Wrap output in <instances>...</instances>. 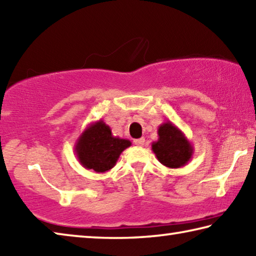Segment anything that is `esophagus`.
I'll return each mask as SVG.
<instances>
[{
	"label": "esophagus",
	"mask_w": 256,
	"mask_h": 256,
	"mask_svg": "<svg viewBox=\"0 0 256 256\" xmlns=\"http://www.w3.org/2000/svg\"><path fill=\"white\" fill-rule=\"evenodd\" d=\"M134 144H136V146H144V138H136V140H134Z\"/></svg>",
	"instance_id": "esophagus-1"
}]
</instances>
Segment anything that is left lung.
<instances>
[{
  "label": "left lung",
  "instance_id": "1",
  "mask_svg": "<svg viewBox=\"0 0 256 256\" xmlns=\"http://www.w3.org/2000/svg\"><path fill=\"white\" fill-rule=\"evenodd\" d=\"M152 151L160 164L168 168L185 166L193 156V146L180 130L172 122L158 128V140L152 142Z\"/></svg>",
  "mask_w": 256,
  "mask_h": 256
}]
</instances>
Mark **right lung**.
I'll use <instances>...</instances> for the list:
<instances>
[{
	"instance_id": "right-lung-1",
	"label": "right lung",
	"mask_w": 256,
	"mask_h": 256,
	"mask_svg": "<svg viewBox=\"0 0 256 256\" xmlns=\"http://www.w3.org/2000/svg\"><path fill=\"white\" fill-rule=\"evenodd\" d=\"M131 141L112 134L102 120L89 124L78 138L74 152L86 170L106 172L115 166L120 154L131 146Z\"/></svg>"
}]
</instances>
